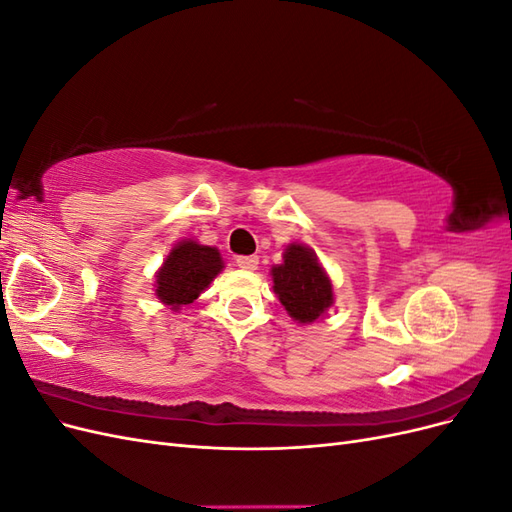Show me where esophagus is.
<instances>
[{
	"label": "esophagus",
	"instance_id": "1",
	"mask_svg": "<svg viewBox=\"0 0 512 512\" xmlns=\"http://www.w3.org/2000/svg\"><path fill=\"white\" fill-rule=\"evenodd\" d=\"M237 267L243 271H256L258 269V256H239Z\"/></svg>",
	"mask_w": 512,
	"mask_h": 512
}]
</instances>
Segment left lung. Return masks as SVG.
<instances>
[{
	"mask_svg": "<svg viewBox=\"0 0 512 512\" xmlns=\"http://www.w3.org/2000/svg\"><path fill=\"white\" fill-rule=\"evenodd\" d=\"M271 277L277 299L299 324H312L324 318L335 303L333 280L320 265L316 252L305 243H288L282 265L271 267Z\"/></svg>",
	"mask_w": 512,
	"mask_h": 512,
	"instance_id": "8db88e82",
	"label": "left lung"
}]
</instances>
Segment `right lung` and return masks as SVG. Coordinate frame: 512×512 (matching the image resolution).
Here are the masks:
<instances>
[{
  "instance_id": "add662e5",
  "label": "right lung",
  "mask_w": 512,
  "mask_h": 512,
  "mask_svg": "<svg viewBox=\"0 0 512 512\" xmlns=\"http://www.w3.org/2000/svg\"><path fill=\"white\" fill-rule=\"evenodd\" d=\"M224 271L218 247L203 245L196 239H181L168 252L156 271V297L170 312L194 303L209 284Z\"/></svg>"
}]
</instances>
